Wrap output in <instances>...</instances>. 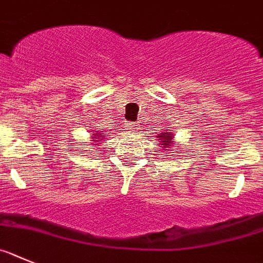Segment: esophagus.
<instances>
[{
  "label": "esophagus",
  "instance_id": "esophagus-1",
  "mask_svg": "<svg viewBox=\"0 0 263 263\" xmlns=\"http://www.w3.org/2000/svg\"><path fill=\"white\" fill-rule=\"evenodd\" d=\"M128 127H129V132H135L137 128V124H135V123H128Z\"/></svg>",
  "mask_w": 263,
  "mask_h": 263
}]
</instances>
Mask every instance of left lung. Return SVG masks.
I'll use <instances>...</instances> for the list:
<instances>
[{"label":"left lung","mask_w":263,"mask_h":263,"mask_svg":"<svg viewBox=\"0 0 263 263\" xmlns=\"http://www.w3.org/2000/svg\"><path fill=\"white\" fill-rule=\"evenodd\" d=\"M156 139H157V141H156V143H158L160 145H164L165 151H167L166 148H172L173 135L170 134V132L164 131V132H161V134H157Z\"/></svg>","instance_id":"obj_1"}]
</instances>
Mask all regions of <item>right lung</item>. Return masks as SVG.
<instances>
[{
	"label": "right lung",
	"mask_w": 263,
	"mask_h": 263,
	"mask_svg": "<svg viewBox=\"0 0 263 263\" xmlns=\"http://www.w3.org/2000/svg\"><path fill=\"white\" fill-rule=\"evenodd\" d=\"M96 129H94L93 134H91V139H93V140H91V141H102V140H105L106 134H102V131H99V129H98V131H96Z\"/></svg>",
	"instance_id": "obj_1"
}]
</instances>
